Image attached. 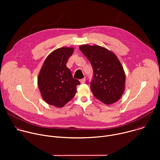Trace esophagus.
<instances>
[{
    "label": "esophagus",
    "mask_w": 160,
    "mask_h": 160,
    "mask_svg": "<svg viewBox=\"0 0 160 160\" xmlns=\"http://www.w3.org/2000/svg\"><path fill=\"white\" fill-rule=\"evenodd\" d=\"M80 83H85V79L83 78L81 79V80H80Z\"/></svg>",
    "instance_id": "34e87169"
}]
</instances>
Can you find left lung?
I'll list each match as a JSON object with an SVG mask.
<instances>
[{"instance_id": "1", "label": "left lung", "mask_w": 160, "mask_h": 160, "mask_svg": "<svg viewBox=\"0 0 160 160\" xmlns=\"http://www.w3.org/2000/svg\"><path fill=\"white\" fill-rule=\"evenodd\" d=\"M79 49L93 68L90 88L94 97L108 105L117 102L125 87V73L117 56L98 45H82Z\"/></svg>"}]
</instances>
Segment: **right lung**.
<instances>
[{
  "instance_id": "obj_1",
  "label": "right lung",
  "mask_w": 160,
  "mask_h": 160,
  "mask_svg": "<svg viewBox=\"0 0 160 160\" xmlns=\"http://www.w3.org/2000/svg\"><path fill=\"white\" fill-rule=\"evenodd\" d=\"M73 51L72 47L57 49L48 55L42 66L38 87L42 99L49 105L62 108L76 94L77 85L80 83L73 78L66 65Z\"/></svg>"
}]
</instances>
